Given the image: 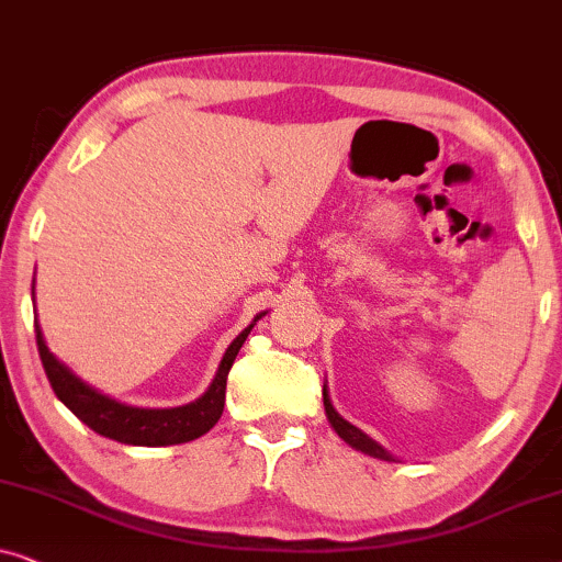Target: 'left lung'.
<instances>
[{"label": "left lung", "instance_id": "8db88e82", "mask_svg": "<svg viewBox=\"0 0 562 562\" xmlns=\"http://www.w3.org/2000/svg\"><path fill=\"white\" fill-rule=\"evenodd\" d=\"M324 408H326V418H328V424H331V429L339 434V439H344V442H347L351 450L364 452V454H370V458H378V460H385V462H398L391 452L385 450L383 445L375 442V439H372L370 434H364L362 429H357L355 424H349L347 418H344L339 411L334 408L331 395H328L326 385H324Z\"/></svg>", "mask_w": 562, "mask_h": 562}]
</instances>
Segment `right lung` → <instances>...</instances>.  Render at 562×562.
I'll return each mask as SVG.
<instances>
[{
  "label": "right lung",
  "instance_id": "add662e5",
  "mask_svg": "<svg viewBox=\"0 0 562 562\" xmlns=\"http://www.w3.org/2000/svg\"><path fill=\"white\" fill-rule=\"evenodd\" d=\"M265 313L254 316L251 324L246 326L234 341H231V347L226 349V355H223L218 372H215L213 383L207 385V391L200 395L198 401L184 403V406H175V408H140V406H131V403L112 398V395H104L102 391H97L94 385L85 383L77 372L66 368L61 359L48 349L37 321H35V339H37V351H41V362L48 375L50 387H54L58 401H61L81 424H87L89 429L102 434V437L115 439L120 445L167 447V445L192 442V439L203 437V434H207L215 424H218V418L223 414V403H226V380H228L231 364H234L238 349L244 347L246 336L251 334L254 324H257Z\"/></svg>",
  "mask_w": 562,
  "mask_h": 562
}]
</instances>
